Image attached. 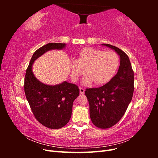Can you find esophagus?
Wrapping results in <instances>:
<instances>
[{
    "mask_svg": "<svg viewBox=\"0 0 158 158\" xmlns=\"http://www.w3.org/2000/svg\"><path fill=\"white\" fill-rule=\"evenodd\" d=\"M85 92V89L84 88H80V94L81 95H84Z\"/></svg>",
    "mask_w": 158,
    "mask_h": 158,
    "instance_id": "obj_1",
    "label": "esophagus"
}]
</instances>
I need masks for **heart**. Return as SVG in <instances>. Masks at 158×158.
Wrapping results in <instances>:
<instances>
[{"label": "heart", "instance_id": "1", "mask_svg": "<svg viewBox=\"0 0 158 158\" xmlns=\"http://www.w3.org/2000/svg\"><path fill=\"white\" fill-rule=\"evenodd\" d=\"M118 64L116 52L86 47L78 52L76 60H70L71 78L76 82L84 74L85 70L87 76L84 84H89L93 81L96 84H106L113 78Z\"/></svg>", "mask_w": 158, "mask_h": 158}]
</instances>
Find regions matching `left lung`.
Returning a JSON list of instances; mask_svg holds the SVG:
<instances>
[{"label":"left lung","instance_id":"left-lung-1","mask_svg":"<svg viewBox=\"0 0 158 158\" xmlns=\"http://www.w3.org/2000/svg\"><path fill=\"white\" fill-rule=\"evenodd\" d=\"M115 51L120 56V66L117 74L103 86L85 91L89 104V115L94 125L109 128L125 114L134 92V72L128 55L118 47L103 44Z\"/></svg>","mask_w":158,"mask_h":158}]
</instances>
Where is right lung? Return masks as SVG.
I'll return each mask as SVG.
<instances>
[{
    "mask_svg": "<svg viewBox=\"0 0 158 158\" xmlns=\"http://www.w3.org/2000/svg\"><path fill=\"white\" fill-rule=\"evenodd\" d=\"M65 44L49 43L35 51L26 70L24 92L32 113L37 121L44 126L58 129L65 126L72 114L73 105L80 94L78 85L64 82L49 85L40 82L33 75L32 64L38 57L52 49H62Z\"/></svg>",
    "mask_w": 158,
    "mask_h": 158,
    "instance_id": "add662e5",
    "label": "right lung"
}]
</instances>
